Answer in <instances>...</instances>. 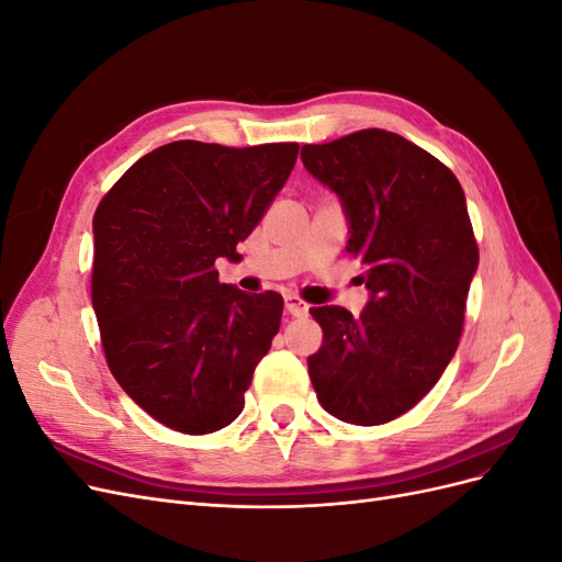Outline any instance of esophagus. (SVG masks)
<instances>
[{
	"label": "esophagus",
	"mask_w": 562,
	"mask_h": 562,
	"mask_svg": "<svg viewBox=\"0 0 562 562\" xmlns=\"http://www.w3.org/2000/svg\"><path fill=\"white\" fill-rule=\"evenodd\" d=\"M283 302H285V312L295 318L307 316V312H310V304L302 302L297 295H285Z\"/></svg>",
	"instance_id": "obj_1"
}]
</instances>
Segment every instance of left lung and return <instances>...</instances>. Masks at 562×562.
<instances>
[{
    "instance_id": "1",
    "label": "left lung",
    "mask_w": 562,
    "mask_h": 562,
    "mask_svg": "<svg viewBox=\"0 0 562 562\" xmlns=\"http://www.w3.org/2000/svg\"><path fill=\"white\" fill-rule=\"evenodd\" d=\"M300 157L342 201L347 250L370 293L359 316L310 310L323 328L310 378L333 417L375 427L427 396L457 351L479 269L464 190L429 151L382 128L304 145Z\"/></svg>"
}]
</instances>
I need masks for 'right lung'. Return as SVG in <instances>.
<instances>
[{
	"label": "right lung",
	"instance_id": "right-lung-1",
	"mask_svg": "<svg viewBox=\"0 0 562 562\" xmlns=\"http://www.w3.org/2000/svg\"><path fill=\"white\" fill-rule=\"evenodd\" d=\"M297 143H168L135 161L93 215L91 300L114 380L147 415L213 434L244 411L283 297L217 281L215 260L258 227Z\"/></svg>",
	"mask_w": 562,
	"mask_h": 562
}]
</instances>
